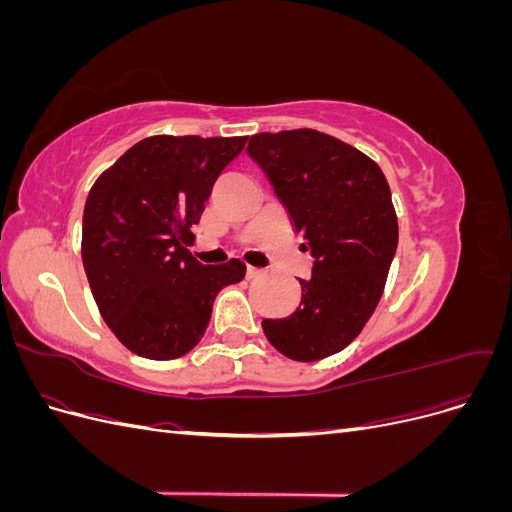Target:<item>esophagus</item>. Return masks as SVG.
<instances>
[{
    "label": "esophagus",
    "mask_w": 512,
    "mask_h": 512,
    "mask_svg": "<svg viewBox=\"0 0 512 512\" xmlns=\"http://www.w3.org/2000/svg\"><path fill=\"white\" fill-rule=\"evenodd\" d=\"M262 275V271L260 269H256V267H247V277H250V280H256V277H260Z\"/></svg>",
    "instance_id": "1"
}]
</instances>
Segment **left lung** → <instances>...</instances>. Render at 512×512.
<instances>
[{"label": "left lung", "mask_w": 512, "mask_h": 512, "mask_svg": "<svg viewBox=\"0 0 512 512\" xmlns=\"http://www.w3.org/2000/svg\"><path fill=\"white\" fill-rule=\"evenodd\" d=\"M247 153L314 258L297 312L262 320V331L292 361L327 359L363 331L384 292L399 239L391 188L374 160L318 130L254 134Z\"/></svg>", "instance_id": "8db88e82"}]
</instances>
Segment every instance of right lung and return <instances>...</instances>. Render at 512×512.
<instances>
[{"mask_svg":"<svg viewBox=\"0 0 512 512\" xmlns=\"http://www.w3.org/2000/svg\"><path fill=\"white\" fill-rule=\"evenodd\" d=\"M247 136H149L98 177L83 213L89 288L119 342L151 361L188 354L245 265H200L188 245L211 188Z\"/></svg>","mask_w":512,"mask_h":512,"instance_id":"obj_1","label":"right lung"}]
</instances>
